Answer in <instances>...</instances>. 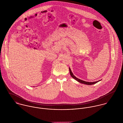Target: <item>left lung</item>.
<instances>
[{
  "label": "left lung",
  "mask_w": 123,
  "mask_h": 123,
  "mask_svg": "<svg viewBox=\"0 0 123 123\" xmlns=\"http://www.w3.org/2000/svg\"><path fill=\"white\" fill-rule=\"evenodd\" d=\"M69 70H70V75H71V76L72 77V78H73V79H74L75 80H76L77 81H78L80 83H82V84H86V85H93V84H96V83L98 82V81H100V80H98V81H95V82H87V81H84V80H81L78 78H77V77H76L72 73L71 70H70V68H69Z\"/></svg>",
  "instance_id": "1"
}]
</instances>
